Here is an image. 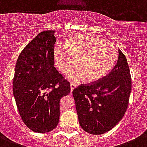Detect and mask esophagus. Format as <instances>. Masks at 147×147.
<instances>
[{"label": "esophagus", "mask_w": 147, "mask_h": 147, "mask_svg": "<svg viewBox=\"0 0 147 147\" xmlns=\"http://www.w3.org/2000/svg\"><path fill=\"white\" fill-rule=\"evenodd\" d=\"M76 86H77V85H76V84L71 83V92H72L73 91H74V89L75 88H76Z\"/></svg>", "instance_id": "obj_1"}]
</instances>
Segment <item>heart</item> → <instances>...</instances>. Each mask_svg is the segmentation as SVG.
Masks as SVG:
<instances>
[{
	"mask_svg": "<svg viewBox=\"0 0 147 147\" xmlns=\"http://www.w3.org/2000/svg\"><path fill=\"white\" fill-rule=\"evenodd\" d=\"M118 58L117 51L110 43L89 34H76L68 39L64 47L55 49V61L58 69L66 74L76 65L68 74L74 82L84 79L94 82L108 74Z\"/></svg>",
	"mask_w": 147,
	"mask_h": 147,
	"instance_id": "heart-1",
	"label": "heart"
}]
</instances>
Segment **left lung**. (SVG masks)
I'll list each match as a JSON object with an SVG mask.
<instances>
[{
    "label": "left lung",
    "mask_w": 147,
    "mask_h": 147,
    "mask_svg": "<svg viewBox=\"0 0 147 147\" xmlns=\"http://www.w3.org/2000/svg\"><path fill=\"white\" fill-rule=\"evenodd\" d=\"M118 50V61L108 75L73 91L79 124L93 135L105 134L114 128L128 107L131 74L126 58L120 49Z\"/></svg>",
    "instance_id": "8db88e82"
}]
</instances>
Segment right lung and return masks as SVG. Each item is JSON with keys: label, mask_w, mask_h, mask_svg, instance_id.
<instances>
[{"label": "right lung", "mask_w": 147, "mask_h": 147, "mask_svg": "<svg viewBox=\"0 0 147 147\" xmlns=\"http://www.w3.org/2000/svg\"><path fill=\"white\" fill-rule=\"evenodd\" d=\"M55 32L37 34L18 58L13 92L22 121L37 133L51 131L58 125L60 100L71 92L70 83L54 66Z\"/></svg>", "instance_id": "1"}]
</instances>
